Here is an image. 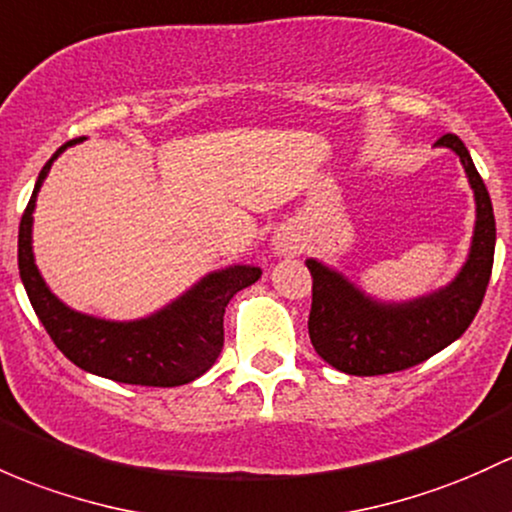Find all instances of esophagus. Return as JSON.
<instances>
[{
  "label": "esophagus",
  "instance_id": "esophagus-1",
  "mask_svg": "<svg viewBox=\"0 0 512 512\" xmlns=\"http://www.w3.org/2000/svg\"><path fill=\"white\" fill-rule=\"evenodd\" d=\"M273 246H276L278 254H288V251L293 249V239H288L285 234H278L276 241H273Z\"/></svg>",
  "mask_w": 512,
  "mask_h": 512
}]
</instances>
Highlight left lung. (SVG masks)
<instances>
[{
  "label": "left lung",
  "mask_w": 512,
  "mask_h": 512,
  "mask_svg": "<svg viewBox=\"0 0 512 512\" xmlns=\"http://www.w3.org/2000/svg\"><path fill=\"white\" fill-rule=\"evenodd\" d=\"M437 146L461 158L476 197V227L469 258L447 288L400 305L371 300L342 273L310 258L312 310L307 329L317 354L349 376H383L422 364L442 351L474 322L496 251V217L486 185L456 134H444Z\"/></svg>",
  "instance_id": "left-lung-1"
}]
</instances>
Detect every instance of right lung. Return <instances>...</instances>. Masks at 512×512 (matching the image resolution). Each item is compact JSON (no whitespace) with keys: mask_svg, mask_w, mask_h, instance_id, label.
Segmentation results:
<instances>
[{"mask_svg":"<svg viewBox=\"0 0 512 512\" xmlns=\"http://www.w3.org/2000/svg\"><path fill=\"white\" fill-rule=\"evenodd\" d=\"M68 141L51 156L38 173L34 195L21 214L19 224V273L31 307L46 327L53 344L95 376L131 386L173 388L195 381L210 371L224 346V307L239 290L261 278V268L229 266L210 273L185 295L170 302L156 315L134 322H109L70 310L43 283L31 251L36 195L46 180L53 161Z\"/></svg>","mask_w":512,"mask_h":512,"instance_id":"add662e5","label":"right lung"}]
</instances>
